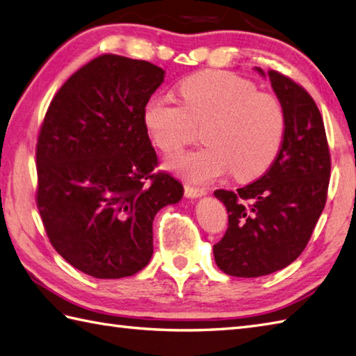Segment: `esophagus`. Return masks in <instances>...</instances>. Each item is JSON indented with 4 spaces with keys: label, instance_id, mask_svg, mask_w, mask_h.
Returning <instances> with one entry per match:
<instances>
[{
    "label": "esophagus",
    "instance_id": "obj_1",
    "mask_svg": "<svg viewBox=\"0 0 356 356\" xmlns=\"http://www.w3.org/2000/svg\"><path fill=\"white\" fill-rule=\"evenodd\" d=\"M207 194L205 188H199V186H191V185H185V195L186 197H202V195Z\"/></svg>",
    "mask_w": 356,
    "mask_h": 356
}]
</instances>
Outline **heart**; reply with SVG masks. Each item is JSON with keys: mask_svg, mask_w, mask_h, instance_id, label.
I'll use <instances>...</instances> for the list:
<instances>
[{"mask_svg": "<svg viewBox=\"0 0 356 356\" xmlns=\"http://www.w3.org/2000/svg\"><path fill=\"white\" fill-rule=\"evenodd\" d=\"M177 90L182 104L151 96L143 124L165 154L194 139V124H207L203 140L208 145L168 162L179 176L209 182L232 170L234 177L249 180L274 163L286 133V110L275 95L259 92L252 81L236 73L217 70L194 73Z\"/></svg>", "mask_w": 356, "mask_h": 356, "instance_id": "heart-1", "label": "heart"}]
</instances>
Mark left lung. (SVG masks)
Instances as JSON below:
<instances>
[{
	"mask_svg": "<svg viewBox=\"0 0 356 356\" xmlns=\"http://www.w3.org/2000/svg\"><path fill=\"white\" fill-rule=\"evenodd\" d=\"M268 76L286 110L280 153L255 182L214 191L228 211V229L214 245V259L232 277H261L289 266L305 251L327 199L330 153L321 113L297 82L275 70Z\"/></svg>",
	"mask_w": 356,
	"mask_h": 356,
	"instance_id": "8db88e82",
	"label": "left lung"
}]
</instances>
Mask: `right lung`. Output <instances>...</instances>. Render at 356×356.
I'll list each match as a JSON object with an SVG mask.
<instances>
[{"mask_svg":"<svg viewBox=\"0 0 356 356\" xmlns=\"http://www.w3.org/2000/svg\"><path fill=\"white\" fill-rule=\"evenodd\" d=\"M165 72L101 55L53 97L36 143V207L51 246L96 278L134 275L153 255L157 211L184 186L154 171L143 108Z\"/></svg>","mask_w":356,"mask_h":356,"instance_id":"right-lung-1","label":"right lung"}]
</instances>
